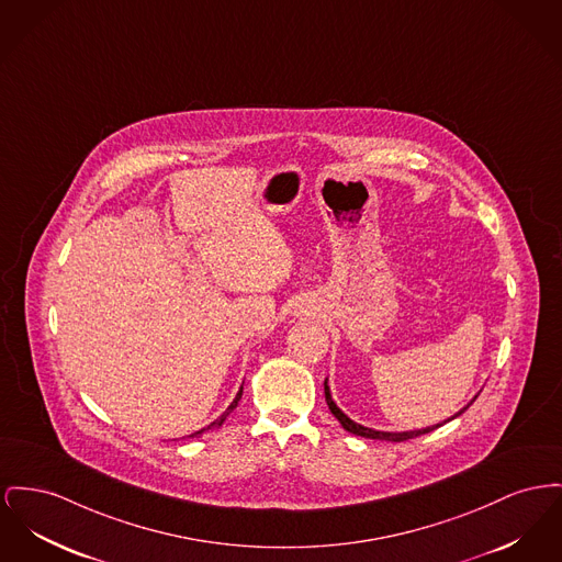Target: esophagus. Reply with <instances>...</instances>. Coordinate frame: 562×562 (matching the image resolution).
<instances>
[{"label": "esophagus", "mask_w": 562, "mask_h": 562, "mask_svg": "<svg viewBox=\"0 0 562 562\" xmlns=\"http://www.w3.org/2000/svg\"><path fill=\"white\" fill-rule=\"evenodd\" d=\"M295 314H307V310H297Z\"/></svg>", "instance_id": "esophagus-1"}]
</instances>
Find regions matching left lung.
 Listing matches in <instances>:
<instances>
[{
  "mask_svg": "<svg viewBox=\"0 0 562 562\" xmlns=\"http://www.w3.org/2000/svg\"><path fill=\"white\" fill-rule=\"evenodd\" d=\"M325 398H327V405H329L330 414L341 423V427L348 430V432H352V435H359V437H367V439H382V441H407V439H414V437H420V435H427L430 430L437 429V427H441V425H446V423H450V420H454L457 416H461L462 412L477 398V395L473 396V401L471 403H467L464 407H462L461 412H457L452 418H448V420H443L441 425H432V427H427V429H416V430H403V432H391V430H375L369 429V427H363V425H359V423H355V420H350L339 407H337V403L333 401V396H330L329 384H327V380H325Z\"/></svg>",
  "mask_w": 562,
  "mask_h": 562,
  "instance_id": "1",
  "label": "left lung"
}]
</instances>
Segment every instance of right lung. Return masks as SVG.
Returning <instances> with one entry per match:
<instances>
[{
	"label": "right lung",
	"mask_w": 562,
	"mask_h": 562,
	"mask_svg": "<svg viewBox=\"0 0 562 562\" xmlns=\"http://www.w3.org/2000/svg\"><path fill=\"white\" fill-rule=\"evenodd\" d=\"M241 393H244V391H241V389H239V391H237V395H235V398H233V401H232V405H229V407H227V409H225V412H223V416H221V418H216V420H214V423H210V425H207V427H203V429L198 430V432H193V435H189V437H198V435H203V432H210V430L218 429V427H221V425H223V423H225V420H227V416H229V414H232L233 409H235V407H237V403H239V398H241Z\"/></svg>",
	"instance_id": "right-lung-1"
}]
</instances>
